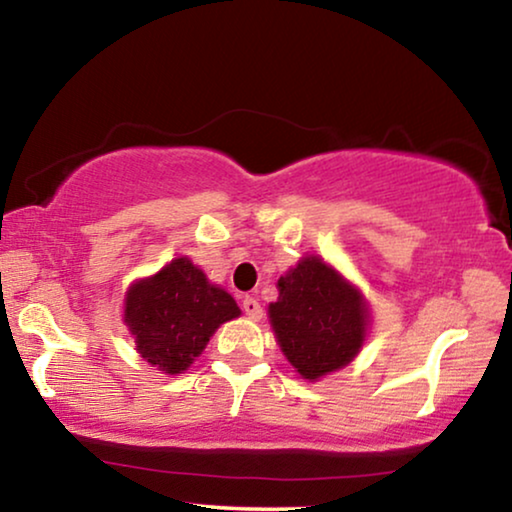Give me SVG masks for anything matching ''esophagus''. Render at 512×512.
<instances>
[{
    "label": "esophagus",
    "mask_w": 512,
    "mask_h": 512,
    "mask_svg": "<svg viewBox=\"0 0 512 512\" xmlns=\"http://www.w3.org/2000/svg\"><path fill=\"white\" fill-rule=\"evenodd\" d=\"M241 306H243L245 316H248V318H252V320H260L262 318V306H260V302H257L255 297H245Z\"/></svg>",
    "instance_id": "esophagus-1"
}]
</instances>
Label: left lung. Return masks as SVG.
I'll return each instance as SVG.
<instances>
[{
	"label": "left lung",
	"instance_id": "1",
	"mask_svg": "<svg viewBox=\"0 0 512 512\" xmlns=\"http://www.w3.org/2000/svg\"><path fill=\"white\" fill-rule=\"evenodd\" d=\"M278 346L304 379L316 381L349 365L367 332V304L330 264L309 255L278 278L269 304Z\"/></svg>",
	"mask_w": 512,
	"mask_h": 512
}]
</instances>
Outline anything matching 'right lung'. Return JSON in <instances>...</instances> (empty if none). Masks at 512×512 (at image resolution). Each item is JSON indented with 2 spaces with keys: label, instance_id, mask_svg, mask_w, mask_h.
Instances as JSON below:
<instances>
[{
  "label": "right lung",
  "instance_id": "add662e5",
  "mask_svg": "<svg viewBox=\"0 0 512 512\" xmlns=\"http://www.w3.org/2000/svg\"><path fill=\"white\" fill-rule=\"evenodd\" d=\"M241 316L234 297L217 288L189 257H177L159 274L126 292L124 323L138 353L166 374H180L206 349L215 330Z\"/></svg>",
  "mask_w": 512,
  "mask_h": 512
}]
</instances>
